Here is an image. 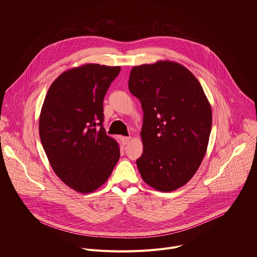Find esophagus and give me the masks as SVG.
Returning a JSON list of instances; mask_svg holds the SVG:
<instances>
[{"mask_svg":"<svg viewBox=\"0 0 257 257\" xmlns=\"http://www.w3.org/2000/svg\"><path fill=\"white\" fill-rule=\"evenodd\" d=\"M131 139H132V138H131L130 136H129V137H126V136H122V137H121L122 143H123L124 145H127V144H128L130 141H131Z\"/></svg>","mask_w":257,"mask_h":257,"instance_id":"34e87169","label":"esophagus"}]
</instances>
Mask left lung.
Masks as SVG:
<instances>
[{"label":"left lung","instance_id":"8db88e82","mask_svg":"<svg viewBox=\"0 0 257 257\" xmlns=\"http://www.w3.org/2000/svg\"><path fill=\"white\" fill-rule=\"evenodd\" d=\"M128 87L143 109L137 168L149 186L171 192L195 175L211 130V106L197 78L177 62L134 66Z\"/></svg>","mask_w":257,"mask_h":257}]
</instances>
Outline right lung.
Wrapping results in <instances>:
<instances>
[{
  "label": "right lung",
  "instance_id": "obj_1",
  "mask_svg": "<svg viewBox=\"0 0 257 257\" xmlns=\"http://www.w3.org/2000/svg\"><path fill=\"white\" fill-rule=\"evenodd\" d=\"M120 70L94 63L70 68L45 97L39 121L43 148L55 174L78 193L102 186L120 159L119 143L102 127L103 97Z\"/></svg>",
  "mask_w": 257,
  "mask_h": 257
}]
</instances>
